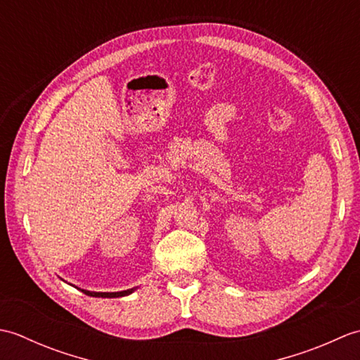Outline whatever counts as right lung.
Wrapping results in <instances>:
<instances>
[{
  "mask_svg": "<svg viewBox=\"0 0 360 360\" xmlns=\"http://www.w3.org/2000/svg\"><path fill=\"white\" fill-rule=\"evenodd\" d=\"M134 289H127V290H120V292H93V290H85L80 289L83 294H86L89 297H102V298H116V297H124V295H129L131 292H134Z\"/></svg>",
  "mask_w": 360,
  "mask_h": 360,
  "instance_id": "add662e5",
  "label": "right lung"
}]
</instances>
